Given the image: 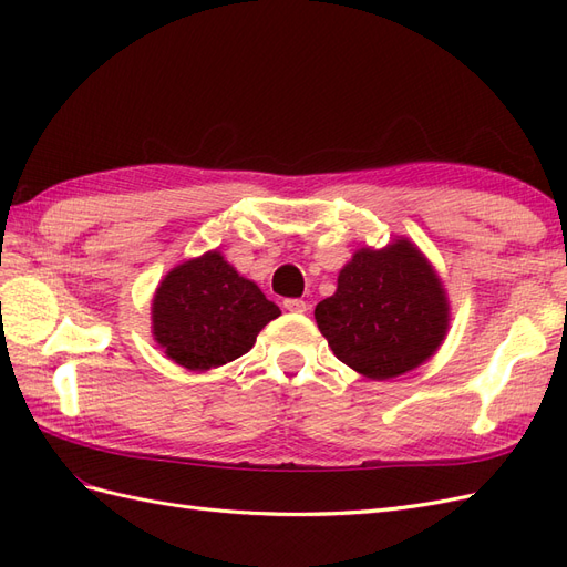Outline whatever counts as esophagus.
<instances>
[{
	"label": "esophagus",
	"mask_w": 567,
	"mask_h": 567,
	"mask_svg": "<svg viewBox=\"0 0 567 567\" xmlns=\"http://www.w3.org/2000/svg\"><path fill=\"white\" fill-rule=\"evenodd\" d=\"M284 307H286L288 312H305L307 310V302L300 300V298H286Z\"/></svg>",
	"instance_id": "1"
}]
</instances>
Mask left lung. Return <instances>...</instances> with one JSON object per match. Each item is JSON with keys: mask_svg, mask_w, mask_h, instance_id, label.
I'll return each mask as SVG.
<instances>
[{"mask_svg": "<svg viewBox=\"0 0 567 567\" xmlns=\"http://www.w3.org/2000/svg\"><path fill=\"white\" fill-rule=\"evenodd\" d=\"M447 317L440 279L409 241L357 250L336 293L315 310L333 354L373 381L423 364L447 333Z\"/></svg>", "mask_w": 567, "mask_h": 567, "instance_id": "left-lung-1", "label": "left lung"}]
</instances>
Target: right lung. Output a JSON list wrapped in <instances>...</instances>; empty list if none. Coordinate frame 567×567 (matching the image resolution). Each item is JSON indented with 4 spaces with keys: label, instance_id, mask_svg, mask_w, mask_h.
<instances>
[{
    "label": "right lung",
    "instance_id": "obj_1",
    "mask_svg": "<svg viewBox=\"0 0 567 567\" xmlns=\"http://www.w3.org/2000/svg\"><path fill=\"white\" fill-rule=\"evenodd\" d=\"M281 310L217 250L167 274L153 298V336L169 359L192 371L246 354Z\"/></svg>",
    "mask_w": 567,
    "mask_h": 567
}]
</instances>
